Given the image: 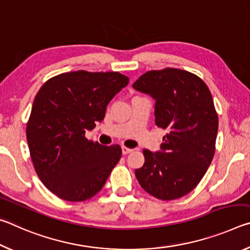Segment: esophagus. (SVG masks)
I'll use <instances>...</instances> for the list:
<instances>
[{
  "label": "esophagus",
  "mask_w": 250,
  "mask_h": 250,
  "mask_svg": "<svg viewBox=\"0 0 250 250\" xmlns=\"http://www.w3.org/2000/svg\"><path fill=\"white\" fill-rule=\"evenodd\" d=\"M132 151H133L132 149H129V147L122 146V154H124V155L129 154V153H131V152H132Z\"/></svg>",
  "instance_id": "obj_1"
}]
</instances>
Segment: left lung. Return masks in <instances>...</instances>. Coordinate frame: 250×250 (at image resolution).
<instances>
[{
	"label": "left lung",
	"instance_id": "1",
	"mask_svg": "<svg viewBox=\"0 0 250 250\" xmlns=\"http://www.w3.org/2000/svg\"><path fill=\"white\" fill-rule=\"evenodd\" d=\"M132 87L155 101V124L167 131L160 150H143L135 177L146 192L170 201L200 183L215 153L218 117L206 83L188 71L167 68L142 75Z\"/></svg>",
	"mask_w": 250,
	"mask_h": 250
}]
</instances>
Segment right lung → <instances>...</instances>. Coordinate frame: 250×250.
<instances>
[{
	"instance_id": "1",
	"label": "right lung",
	"mask_w": 250,
	"mask_h": 250,
	"mask_svg": "<svg viewBox=\"0 0 250 250\" xmlns=\"http://www.w3.org/2000/svg\"><path fill=\"white\" fill-rule=\"evenodd\" d=\"M128 83L113 71L78 70L55 76L37 92L26 138L37 175L55 195L82 202L104 188L121 147L94 143L84 133L104 120L110 100Z\"/></svg>"
}]
</instances>
